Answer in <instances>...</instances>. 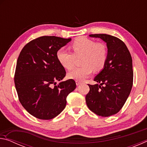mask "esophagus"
<instances>
[{"label": "esophagus", "instance_id": "esophagus-1", "mask_svg": "<svg viewBox=\"0 0 147 147\" xmlns=\"http://www.w3.org/2000/svg\"><path fill=\"white\" fill-rule=\"evenodd\" d=\"M76 86H80L81 84V82L79 80H76Z\"/></svg>", "mask_w": 147, "mask_h": 147}]
</instances>
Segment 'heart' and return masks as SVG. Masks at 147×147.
<instances>
[{
  "mask_svg": "<svg viewBox=\"0 0 147 147\" xmlns=\"http://www.w3.org/2000/svg\"><path fill=\"white\" fill-rule=\"evenodd\" d=\"M73 54L67 50L61 48L56 53V57L64 68L71 69L74 65L75 56H82L80 67L73 68L68 73L69 78L83 80L93 71L102 69L108 58V49L103 43H95L88 38L80 37L76 39L71 44Z\"/></svg>",
  "mask_w": 147,
  "mask_h": 147,
  "instance_id": "obj_1",
  "label": "heart"
}]
</instances>
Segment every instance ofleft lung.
<instances>
[{
    "mask_svg": "<svg viewBox=\"0 0 147 147\" xmlns=\"http://www.w3.org/2000/svg\"><path fill=\"white\" fill-rule=\"evenodd\" d=\"M106 43L108 58L104 69L94 78L98 84H88L87 106L96 115L109 117L118 113L130 93L133 85L132 59L123 41L108 34H91ZM100 83V84H98Z\"/></svg>",
    "mask_w": 147,
    "mask_h": 147,
    "instance_id": "1",
    "label": "left lung"
}]
</instances>
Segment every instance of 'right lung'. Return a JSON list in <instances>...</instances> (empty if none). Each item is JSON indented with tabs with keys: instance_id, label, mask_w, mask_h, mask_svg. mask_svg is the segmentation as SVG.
<instances>
[{
	"instance_id": "add662e5",
	"label": "right lung",
	"mask_w": 147,
	"mask_h": 147,
	"mask_svg": "<svg viewBox=\"0 0 147 147\" xmlns=\"http://www.w3.org/2000/svg\"><path fill=\"white\" fill-rule=\"evenodd\" d=\"M71 40L39 37L27 43L20 53L15 86L20 102L35 117L49 120L58 115L65 108L67 96L76 88L73 79L56 84L66 74L56 53Z\"/></svg>"
}]
</instances>
